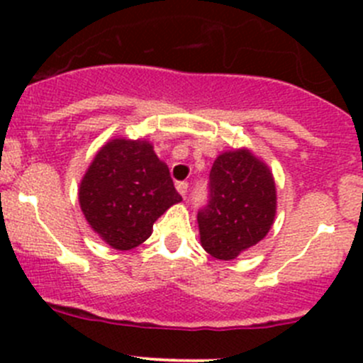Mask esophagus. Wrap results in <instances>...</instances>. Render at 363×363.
Masks as SVG:
<instances>
[{
	"label": "esophagus",
	"instance_id": "34e87169",
	"mask_svg": "<svg viewBox=\"0 0 363 363\" xmlns=\"http://www.w3.org/2000/svg\"><path fill=\"white\" fill-rule=\"evenodd\" d=\"M188 188H189L188 182H177V191L181 193L184 199H186V195H188Z\"/></svg>",
	"mask_w": 363,
	"mask_h": 363
}]
</instances>
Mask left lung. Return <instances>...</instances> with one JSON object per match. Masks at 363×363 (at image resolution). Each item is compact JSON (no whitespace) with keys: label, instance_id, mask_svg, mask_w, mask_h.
<instances>
[{"label":"left lung","instance_id":"1","mask_svg":"<svg viewBox=\"0 0 363 363\" xmlns=\"http://www.w3.org/2000/svg\"><path fill=\"white\" fill-rule=\"evenodd\" d=\"M272 172L247 149L223 152L208 175V202L199 211L202 247L218 259H233L258 244L276 218Z\"/></svg>","mask_w":363,"mask_h":363}]
</instances>
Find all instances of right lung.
Here are the masks:
<instances>
[{
    "instance_id": "1",
    "label": "right lung",
    "mask_w": 363,
    "mask_h": 363,
    "mask_svg": "<svg viewBox=\"0 0 363 363\" xmlns=\"http://www.w3.org/2000/svg\"><path fill=\"white\" fill-rule=\"evenodd\" d=\"M181 200L152 145L128 138H113L96 152L79 189L86 221L119 251L147 240L156 219Z\"/></svg>"
}]
</instances>
